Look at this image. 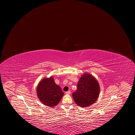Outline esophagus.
<instances>
[{"mask_svg":"<svg viewBox=\"0 0 135 135\" xmlns=\"http://www.w3.org/2000/svg\"><path fill=\"white\" fill-rule=\"evenodd\" d=\"M70 93H71L70 91H68L66 92V94H70Z\"/></svg>","mask_w":135,"mask_h":135,"instance_id":"34e87169","label":"esophagus"}]
</instances>
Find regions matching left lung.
Masks as SVG:
<instances>
[{
  "mask_svg": "<svg viewBox=\"0 0 135 135\" xmlns=\"http://www.w3.org/2000/svg\"><path fill=\"white\" fill-rule=\"evenodd\" d=\"M77 86L78 89L72 94L76 105L82 107H89L97 100L100 86L93 75L88 73L83 74Z\"/></svg>",
  "mask_w": 135,
  "mask_h": 135,
  "instance_id": "1",
  "label": "left lung"
}]
</instances>
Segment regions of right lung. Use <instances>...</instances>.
<instances>
[{"mask_svg":"<svg viewBox=\"0 0 135 135\" xmlns=\"http://www.w3.org/2000/svg\"><path fill=\"white\" fill-rule=\"evenodd\" d=\"M38 99L44 105L54 107L59 104L64 94L61 88L55 84L52 76L44 78L38 83L37 88Z\"/></svg>","mask_w":135,"mask_h":135,"instance_id":"1","label":"right lung"}]
</instances>
